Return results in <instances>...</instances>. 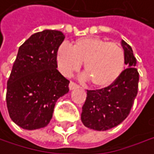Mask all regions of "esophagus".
Returning a JSON list of instances; mask_svg holds the SVG:
<instances>
[{
    "label": "esophagus",
    "mask_w": 154,
    "mask_h": 154,
    "mask_svg": "<svg viewBox=\"0 0 154 154\" xmlns=\"http://www.w3.org/2000/svg\"><path fill=\"white\" fill-rule=\"evenodd\" d=\"M68 87H69V89H70V90H73V89L76 88V87H78V85H76L75 83H74V82H72V81H71V82L69 83V86H68Z\"/></svg>",
    "instance_id": "34e87169"
}]
</instances>
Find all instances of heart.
<instances>
[{"label": "heart", "mask_w": 154, "mask_h": 154, "mask_svg": "<svg viewBox=\"0 0 154 154\" xmlns=\"http://www.w3.org/2000/svg\"><path fill=\"white\" fill-rule=\"evenodd\" d=\"M58 68L69 76L84 63V73L90 83L97 88H106L114 84L125 66L123 48L115 42L97 37H84L75 39L71 48L62 45L57 52Z\"/></svg>", "instance_id": "heart-1"}]
</instances>
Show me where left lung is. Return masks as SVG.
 Segmentation results:
<instances>
[{
  "label": "left lung",
  "mask_w": 154,
  "mask_h": 154,
  "mask_svg": "<svg viewBox=\"0 0 154 154\" xmlns=\"http://www.w3.org/2000/svg\"><path fill=\"white\" fill-rule=\"evenodd\" d=\"M121 44L128 67L111 86L98 90H88L81 114L82 123L88 128L106 131L120 125L130 114L137 96L139 73L135 67L136 58L131 46L125 40Z\"/></svg>",
  "instance_id": "1"
}]
</instances>
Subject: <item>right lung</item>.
Returning <instances> with one entry per match:
<instances>
[{
  "label": "right lung",
  "mask_w": 154,
  "mask_h": 154,
  "mask_svg": "<svg viewBox=\"0 0 154 154\" xmlns=\"http://www.w3.org/2000/svg\"><path fill=\"white\" fill-rule=\"evenodd\" d=\"M65 38L58 30L31 35L20 48L7 82L11 119L26 130L48 125L57 100L69 91V80L57 69V52Z\"/></svg>",
  "instance_id": "1"
}]
</instances>
